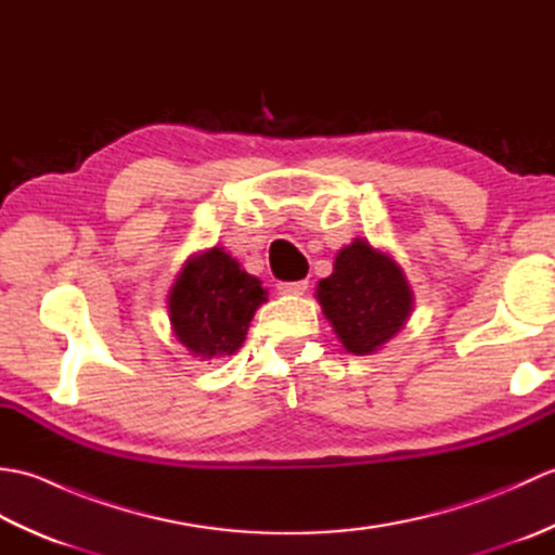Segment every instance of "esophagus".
<instances>
[{
  "instance_id": "esophagus-1",
  "label": "esophagus",
  "mask_w": 555,
  "mask_h": 555,
  "mask_svg": "<svg viewBox=\"0 0 555 555\" xmlns=\"http://www.w3.org/2000/svg\"><path fill=\"white\" fill-rule=\"evenodd\" d=\"M279 293H288V296H300V293L308 291V279H300V281H281L276 286Z\"/></svg>"
}]
</instances>
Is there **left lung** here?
<instances>
[{"mask_svg": "<svg viewBox=\"0 0 555 555\" xmlns=\"http://www.w3.org/2000/svg\"><path fill=\"white\" fill-rule=\"evenodd\" d=\"M317 300L340 344L356 356H367L396 336L412 310L403 271L367 241L338 253L334 274L320 281Z\"/></svg>", "mask_w": 555, "mask_h": 555, "instance_id": "obj_1", "label": "left lung"}]
</instances>
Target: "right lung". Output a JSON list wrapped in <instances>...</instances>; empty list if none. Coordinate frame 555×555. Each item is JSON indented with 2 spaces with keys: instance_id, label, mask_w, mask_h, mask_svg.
Instances as JSON below:
<instances>
[{
  "instance_id": "obj_1",
  "label": "right lung",
  "mask_w": 555,
  "mask_h": 555,
  "mask_svg": "<svg viewBox=\"0 0 555 555\" xmlns=\"http://www.w3.org/2000/svg\"><path fill=\"white\" fill-rule=\"evenodd\" d=\"M264 300L259 281L215 247L185 264L171 291L169 314L176 336L193 356H231Z\"/></svg>"
}]
</instances>
